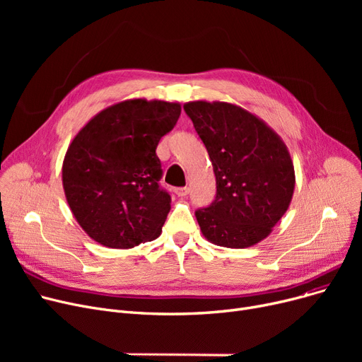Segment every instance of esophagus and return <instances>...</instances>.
<instances>
[{
    "mask_svg": "<svg viewBox=\"0 0 362 362\" xmlns=\"http://www.w3.org/2000/svg\"><path fill=\"white\" fill-rule=\"evenodd\" d=\"M175 192H176L177 197H182V198H183V197H186V195L189 194V187H177Z\"/></svg>",
    "mask_w": 362,
    "mask_h": 362,
    "instance_id": "obj_1",
    "label": "esophagus"
}]
</instances>
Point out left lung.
<instances>
[{"mask_svg":"<svg viewBox=\"0 0 362 362\" xmlns=\"http://www.w3.org/2000/svg\"><path fill=\"white\" fill-rule=\"evenodd\" d=\"M216 175L214 202L195 213L208 242L242 250L267 238L288 211L295 189L289 149L277 133L236 104L183 105Z\"/></svg>","mask_w":362,"mask_h":362,"instance_id":"obj_1","label":"left lung"}]
</instances>
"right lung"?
Instances as JSON below:
<instances>
[{
    "label": "right lung",
    "instance_id": "add662e5",
    "mask_svg": "<svg viewBox=\"0 0 362 362\" xmlns=\"http://www.w3.org/2000/svg\"><path fill=\"white\" fill-rule=\"evenodd\" d=\"M180 111L179 103L126 100L95 114L73 138L63 161V187L90 239L129 250L161 235L170 195L158 185L156 149Z\"/></svg>",
    "mask_w": 362,
    "mask_h": 362
}]
</instances>
